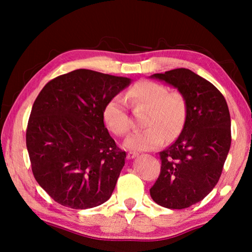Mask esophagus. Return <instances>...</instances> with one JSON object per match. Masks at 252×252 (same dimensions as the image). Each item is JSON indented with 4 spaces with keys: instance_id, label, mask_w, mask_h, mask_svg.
<instances>
[{
    "instance_id": "34e87169",
    "label": "esophagus",
    "mask_w": 252,
    "mask_h": 252,
    "mask_svg": "<svg viewBox=\"0 0 252 252\" xmlns=\"http://www.w3.org/2000/svg\"><path fill=\"white\" fill-rule=\"evenodd\" d=\"M135 157H138V153H136V152H129V153H127V158H129V159H134Z\"/></svg>"
}]
</instances>
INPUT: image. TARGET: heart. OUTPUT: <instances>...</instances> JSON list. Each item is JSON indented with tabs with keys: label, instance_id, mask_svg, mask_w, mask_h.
Instances as JSON below:
<instances>
[{
	"label": "heart",
	"instance_id": "b5f03b06",
	"mask_svg": "<svg viewBox=\"0 0 252 252\" xmlns=\"http://www.w3.org/2000/svg\"><path fill=\"white\" fill-rule=\"evenodd\" d=\"M126 100L133 104L149 108L146 120L147 129L135 131L126 140L125 146L136 151H148L160 147L165 136L171 140L183 126L187 116L185 97L178 92L169 93L167 87L153 81H140L126 94ZM103 120L117 135H125L131 129L126 104L121 95L106 102L103 108Z\"/></svg>",
	"mask_w": 252,
	"mask_h": 252
}]
</instances>
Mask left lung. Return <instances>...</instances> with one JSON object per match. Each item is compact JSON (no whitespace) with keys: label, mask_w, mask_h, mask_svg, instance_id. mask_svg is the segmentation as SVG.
I'll list each match as a JSON object with an SVG mask.
<instances>
[{"label":"left lung","mask_w":252,"mask_h":252,"mask_svg":"<svg viewBox=\"0 0 252 252\" xmlns=\"http://www.w3.org/2000/svg\"><path fill=\"white\" fill-rule=\"evenodd\" d=\"M150 78L176 88L187 103L180 135L160 152L161 172L150 195L164 208H189L211 192L222 172L231 144L228 104L215 85L191 70L181 67Z\"/></svg>","instance_id":"left-lung-1"}]
</instances>
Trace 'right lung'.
Listing matches in <instances>:
<instances>
[{"label":"right lung","instance_id":"add662e5","mask_svg":"<svg viewBox=\"0 0 252 252\" xmlns=\"http://www.w3.org/2000/svg\"><path fill=\"white\" fill-rule=\"evenodd\" d=\"M130 83L129 78L79 69L41 90L30 114L27 148L34 178L54 201L89 209L110 199L126 155L102 113Z\"/></svg>","mask_w":252,"mask_h":252}]
</instances>
